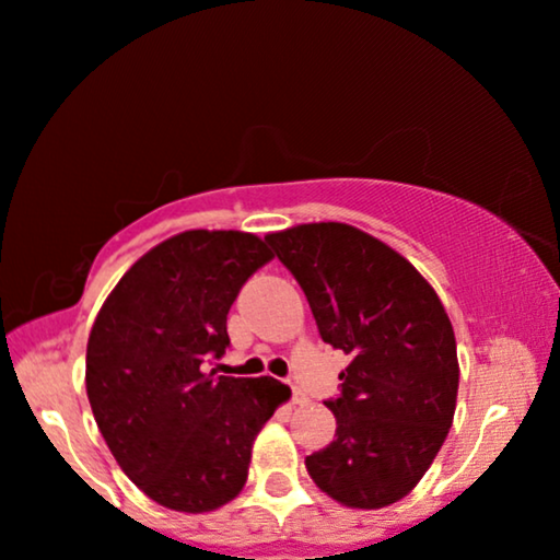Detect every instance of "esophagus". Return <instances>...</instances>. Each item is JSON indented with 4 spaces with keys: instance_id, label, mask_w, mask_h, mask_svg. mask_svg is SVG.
Here are the masks:
<instances>
[{
    "instance_id": "1",
    "label": "esophagus",
    "mask_w": 560,
    "mask_h": 560,
    "mask_svg": "<svg viewBox=\"0 0 560 560\" xmlns=\"http://www.w3.org/2000/svg\"><path fill=\"white\" fill-rule=\"evenodd\" d=\"M292 405H296V407L307 405V397H304V394H302L300 389H294V392H292Z\"/></svg>"
}]
</instances>
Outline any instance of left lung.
Segmentation results:
<instances>
[{
	"mask_svg": "<svg viewBox=\"0 0 560 560\" xmlns=\"http://www.w3.org/2000/svg\"><path fill=\"white\" fill-rule=\"evenodd\" d=\"M307 294L325 342L350 355L335 441L304 460L342 506L382 510L417 487L453 424L456 335L441 296L405 256L346 222L266 235Z\"/></svg>",
	"mask_w": 560,
	"mask_h": 560,
	"instance_id": "8db88e82",
	"label": "left lung"
}]
</instances>
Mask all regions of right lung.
<instances>
[{
	"label": "right lung",
	"instance_id": "right-lung-1",
	"mask_svg": "<svg viewBox=\"0 0 560 560\" xmlns=\"http://www.w3.org/2000/svg\"><path fill=\"white\" fill-rule=\"evenodd\" d=\"M273 253L241 230H186L140 256L86 342V394L136 487L176 512H212L245 487L250 451L292 397L271 376L205 374L230 346L228 312Z\"/></svg>",
	"mask_w": 560,
	"mask_h": 560
}]
</instances>
